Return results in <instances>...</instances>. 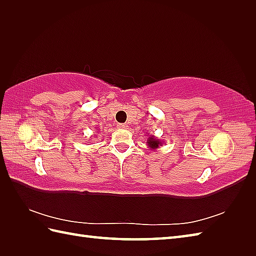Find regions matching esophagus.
I'll use <instances>...</instances> for the list:
<instances>
[{"instance_id": "1", "label": "esophagus", "mask_w": 256, "mask_h": 256, "mask_svg": "<svg viewBox=\"0 0 256 256\" xmlns=\"http://www.w3.org/2000/svg\"><path fill=\"white\" fill-rule=\"evenodd\" d=\"M118 128H122V130H125V128H128V125H126V124H118Z\"/></svg>"}]
</instances>
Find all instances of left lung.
Listing matches in <instances>:
<instances>
[{
    "label": "left lung",
    "mask_w": 256,
    "mask_h": 256,
    "mask_svg": "<svg viewBox=\"0 0 256 256\" xmlns=\"http://www.w3.org/2000/svg\"><path fill=\"white\" fill-rule=\"evenodd\" d=\"M146 143H148V148L152 150L158 148L162 144V142L160 140L155 138V135H150V136L148 138V140H146Z\"/></svg>",
    "instance_id": "8db88e82"
}]
</instances>
